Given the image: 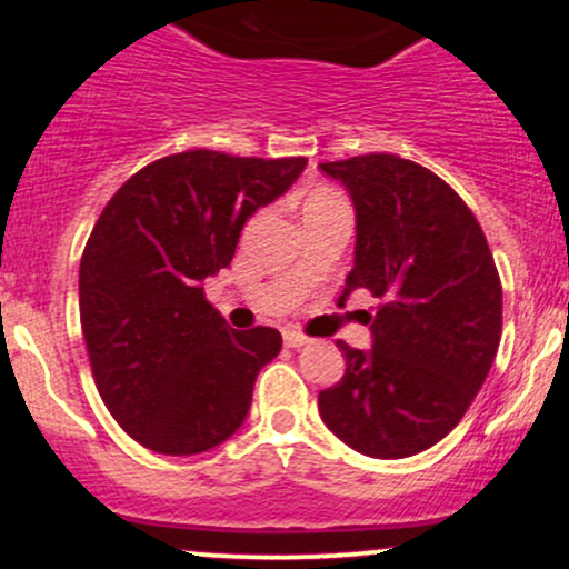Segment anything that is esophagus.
Returning <instances> with one entry per match:
<instances>
[{
  "label": "esophagus",
  "instance_id": "1",
  "mask_svg": "<svg viewBox=\"0 0 569 569\" xmlns=\"http://www.w3.org/2000/svg\"><path fill=\"white\" fill-rule=\"evenodd\" d=\"M283 342H286V348H305L307 342H310V339H307L302 331H297V329H286L283 331Z\"/></svg>",
  "mask_w": 569,
  "mask_h": 569
}]
</instances>
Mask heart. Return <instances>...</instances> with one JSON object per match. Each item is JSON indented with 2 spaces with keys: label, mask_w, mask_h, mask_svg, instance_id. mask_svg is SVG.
I'll return each mask as SVG.
<instances>
[{
  "label": "heart",
  "mask_w": 569,
  "mask_h": 569,
  "mask_svg": "<svg viewBox=\"0 0 569 569\" xmlns=\"http://www.w3.org/2000/svg\"><path fill=\"white\" fill-rule=\"evenodd\" d=\"M312 198H329V192H318V194H312ZM310 198V200H312Z\"/></svg>",
  "instance_id": "b5f03b06"
}]
</instances>
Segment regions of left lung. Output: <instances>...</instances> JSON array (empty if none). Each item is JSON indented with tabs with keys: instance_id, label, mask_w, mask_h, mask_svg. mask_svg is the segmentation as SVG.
I'll use <instances>...</instances> for the list:
<instances>
[{
	"instance_id": "8db88e82",
	"label": "left lung",
	"mask_w": 569,
	"mask_h": 569,
	"mask_svg": "<svg viewBox=\"0 0 569 569\" xmlns=\"http://www.w3.org/2000/svg\"><path fill=\"white\" fill-rule=\"evenodd\" d=\"M348 189L356 257L342 299L382 305L371 348L337 342L345 377L318 393L326 428L356 452L398 460L433 447L485 385L502 329V289L487 238L447 181L396 154L321 162Z\"/></svg>"
}]
</instances>
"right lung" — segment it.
<instances>
[{
  "label": "right lung",
  "instance_id": "1",
  "mask_svg": "<svg viewBox=\"0 0 569 569\" xmlns=\"http://www.w3.org/2000/svg\"><path fill=\"white\" fill-rule=\"evenodd\" d=\"M192 149L117 189L80 262V321L107 409L160 455H200L243 426L278 329H230L202 280L230 267L240 230L305 171Z\"/></svg>",
  "mask_w": 569,
  "mask_h": 569
}]
</instances>
